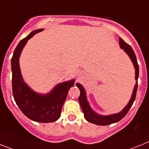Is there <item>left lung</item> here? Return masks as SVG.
Listing matches in <instances>:
<instances>
[{
    "mask_svg": "<svg viewBox=\"0 0 149 149\" xmlns=\"http://www.w3.org/2000/svg\"><path fill=\"white\" fill-rule=\"evenodd\" d=\"M119 44L120 45V47L122 49L124 50V51L129 55V57H130L131 61L133 63L134 65L135 70H136V83L135 85L134 89L132 92V97H131L130 101L129 102L128 104L123 108L122 111H120V113H115V114L109 115V116H101L99 114H97L95 112H94L92 110V108L90 107L89 104H88L87 99H86V92L85 89L83 88L82 85L79 83H77V86L80 90V95L79 97V102L81 106V108L82 110V112L84 113V117L86 120L90 123H94V124L99 125V126H107V125L112 124V123H117L118 121L120 120L121 119H123V117L127 115L128 113V111L132 107V104L134 102L135 99H136V92H137V87H138V78H139V64L137 63V59H136V54H135L134 51L131 47V46L123 41L121 38H119Z\"/></svg>",
    "mask_w": 149,
    "mask_h": 149,
    "instance_id": "obj_1",
    "label": "left lung"
}]
</instances>
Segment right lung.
<instances>
[{"label":"right lung","instance_id":"obj_1","mask_svg":"<svg viewBox=\"0 0 149 149\" xmlns=\"http://www.w3.org/2000/svg\"><path fill=\"white\" fill-rule=\"evenodd\" d=\"M43 29L33 31L19 42L11 59L12 88L15 102L26 117L40 123H51L61 117V109L67 98L69 89L74 86V80L64 82L54 87L49 94L42 95L32 91L23 81L21 76L19 58L28 40Z\"/></svg>","mask_w":149,"mask_h":149}]
</instances>
